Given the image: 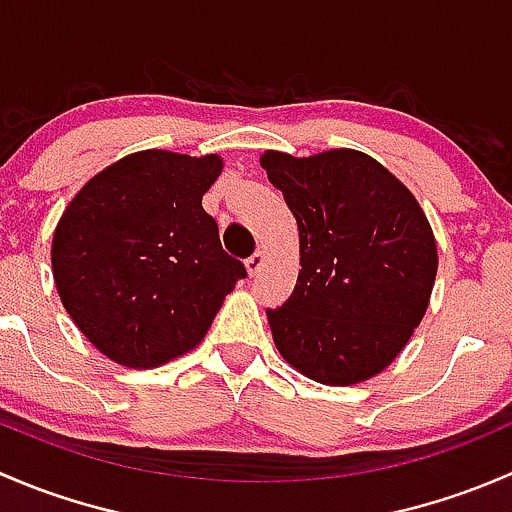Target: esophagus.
Returning <instances> with one entry per match:
<instances>
[{"label":"esophagus","instance_id":"34e87169","mask_svg":"<svg viewBox=\"0 0 512 512\" xmlns=\"http://www.w3.org/2000/svg\"><path fill=\"white\" fill-rule=\"evenodd\" d=\"M262 265H265V252H262V250L252 252V255L247 257V260H245V267H247V272H250L252 277H255L257 272L262 270Z\"/></svg>","mask_w":512,"mask_h":512}]
</instances>
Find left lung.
Segmentation results:
<instances>
[{
  "label": "left lung",
  "mask_w": 512,
  "mask_h": 512,
  "mask_svg": "<svg viewBox=\"0 0 512 512\" xmlns=\"http://www.w3.org/2000/svg\"><path fill=\"white\" fill-rule=\"evenodd\" d=\"M267 178L299 227V270L282 307L267 309L287 364L329 386L371 379L423 319L438 270L436 240L404 183L366 153L312 158L267 151Z\"/></svg>",
  "instance_id": "8db88e82"
}]
</instances>
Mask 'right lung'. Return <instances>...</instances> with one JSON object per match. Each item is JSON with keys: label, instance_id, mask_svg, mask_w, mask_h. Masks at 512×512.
<instances>
[{"label": "right lung", "instance_id": "add662e5", "mask_svg": "<svg viewBox=\"0 0 512 512\" xmlns=\"http://www.w3.org/2000/svg\"><path fill=\"white\" fill-rule=\"evenodd\" d=\"M220 170L218 156L133 153L91 178L61 215L56 289L76 327L116 364L151 369L190 352L247 277L203 210Z\"/></svg>", "mask_w": 512, "mask_h": 512}]
</instances>
